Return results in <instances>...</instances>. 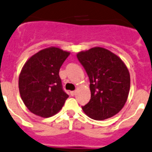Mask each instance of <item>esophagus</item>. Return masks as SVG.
Here are the masks:
<instances>
[{
	"label": "esophagus",
	"mask_w": 152,
	"mask_h": 152,
	"mask_svg": "<svg viewBox=\"0 0 152 152\" xmlns=\"http://www.w3.org/2000/svg\"><path fill=\"white\" fill-rule=\"evenodd\" d=\"M76 92H77L76 90H75V91H71V92H70V95H71V96H75V95L76 94Z\"/></svg>",
	"instance_id": "esophagus-1"
}]
</instances>
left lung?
<instances>
[{"mask_svg": "<svg viewBox=\"0 0 152 152\" xmlns=\"http://www.w3.org/2000/svg\"><path fill=\"white\" fill-rule=\"evenodd\" d=\"M77 58L86 71L91 92L90 101L82 107L87 116L102 121L123 109L129 97L130 74L120 57L104 48L82 50Z\"/></svg>", "mask_w": 152, "mask_h": 152, "instance_id": "obj_1", "label": "left lung"}]
</instances>
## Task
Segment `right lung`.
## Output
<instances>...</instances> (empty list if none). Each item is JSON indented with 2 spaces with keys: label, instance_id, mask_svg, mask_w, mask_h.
<instances>
[{
  "label": "right lung",
  "instance_id": "add662e5",
  "mask_svg": "<svg viewBox=\"0 0 152 152\" xmlns=\"http://www.w3.org/2000/svg\"><path fill=\"white\" fill-rule=\"evenodd\" d=\"M70 54L50 47L36 53L23 65L19 75L20 94L26 107L36 116H54L69 97L63 91L58 73Z\"/></svg>",
  "mask_w": 152,
  "mask_h": 152
}]
</instances>
